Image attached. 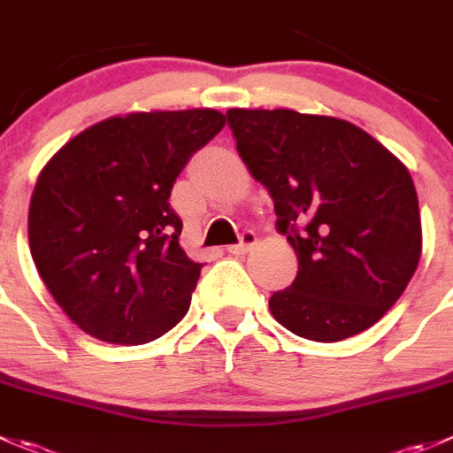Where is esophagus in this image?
<instances>
[{"label":"esophagus","instance_id":"obj_1","mask_svg":"<svg viewBox=\"0 0 453 453\" xmlns=\"http://www.w3.org/2000/svg\"><path fill=\"white\" fill-rule=\"evenodd\" d=\"M254 243H257V234H254V232H243V234H241L239 243L227 245V252H230V254H245V252H250V250H252Z\"/></svg>","mask_w":453,"mask_h":453}]
</instances>
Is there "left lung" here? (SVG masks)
<instances>
[{
  "label": "left lung",
  "mask_w": 453,
  "mask_h": 453,
  "mask_svg": "<svg viewBox=\"0 0 453 453\" xmlns=\"http://www.w3.org/2000/svg\"><path fill=\"white\" fill-rule=\"evenodd\" d=\"M227 121L298 258L294 283L272 294V316L316 343L365 332L401 298L423 252L410 170L336 117L230 108Z\"/></svg>",
  "instance_id": "8db88e82"
}]
</instances>
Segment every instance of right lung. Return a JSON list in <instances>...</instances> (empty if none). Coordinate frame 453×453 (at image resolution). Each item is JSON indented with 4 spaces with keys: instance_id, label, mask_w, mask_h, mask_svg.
I'll list each match as a JSON object with an SVG mask.
<instances>
[{
    "instance_id": "right-lung-1",
    "label": "right lung",
    "mask_w": 453,
    "mask_h": 453,
    "mask_svg": "<svg viewBox=\"0 0 453 453\" xmlns=\"http://www.w3.org/2000/svg\"><path fill=\"white\" fill-rule=\"evenodd\" d=\"M223 126L212 108L115 115L43 165L28 208L30 254L81 332L143 345L186 316L203 263L179 245L183 223L168 199L188 159Z\"/></svg>"
}]
</instances>
